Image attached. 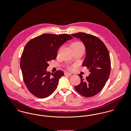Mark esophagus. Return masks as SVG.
<instances>
[{
  "instance_id": "1",
  "label": "esophagus",
  "mask_w": 131,
  "mask_h": 131,
  "mask_svg": "<svg viewBox=\"0 0 131 131\" xmlns=\"http://www.w3.org/2000/svg\"><path fill=\"white\" fill-rule=\"evenodd\" d=\"M65 75H72V74L70 73H69V72H66V73H65Z\"/></svg>"
}]
</instances>
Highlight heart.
<instances>
[{"label":"heart","instance_id":"heart-1","mask_svg":"<svg viewBox=\"0 0 131 131\" xmlns=\"http://www.w3.org/2000/svg\"><path fill=\"white\" fill-rule=\"evenodd\" d=\"M72 48L74 50H84V46L83 44L80 41H77L73 43L72 44ZM68 68L70 70H72L73 67L70 66Z\"/></svg>","mask_w":131,"mask_h":131}]
</instances>
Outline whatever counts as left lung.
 Returning a JSON list of instances; mask_svg holds the SVG:
<instances>
[{
    "label": "left lung",
    "mask_w": 131,
    "mask_h": 131,
    "mask_svg": "<svg viewBox=\"0 0 131 131\" xmlns=\"http://www.w3.org/2000/svg\"><path fill=\"white\" fill-rule=\"evenodd\" d=\"M71 35L80 39L84 44L86 56L82 65L90 72L85 79L79 75L81 82L75 89L83 96L92 97L102 90L110 76L111 62L108 51L100 39L92 35L79 32Z\"/></svg>",
    "instance_id": "obj_1"
}]
</instances>
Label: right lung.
<instances>
[{
    "label": "right lung",
    "mask_w": 131,
    "mask_h": 131,
    "mask_svg": "<svg viewBox=\"0 0 131 131\" xmlns=\"http://www.w3.org/2000/svg\"><path fill=\"white\" fill-rule=\"evenodd\" d=\"M72 38L66 34H44L31 39L25 45L20 66L26 86L35 96L45 98L56 89L64 73L60 70L51 74L48 72V62L55 59L59 48Z\"/></svg>",
    "instance_id": "obj_1"
}]
</instances>
